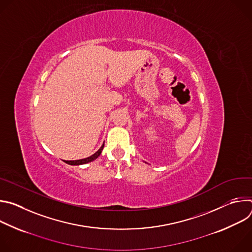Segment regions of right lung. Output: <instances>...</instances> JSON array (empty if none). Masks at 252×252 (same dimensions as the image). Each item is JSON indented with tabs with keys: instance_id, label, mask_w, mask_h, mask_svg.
<instances>
[{
	"instance_id": "add662e5",
	"label": "right lung",
	"mask_w": 252,
	"mask_h": 252,
	"mask_svg": "<svg viewBox=\"0 0 252 252\" xmlns=\"http://www.w3.org/2000/svg\"><path fill=\"white\" fill-rule=\"evenodd\" d=\"M103 146H104V145H102L96 153H94L93 156H91V157H89V158H83V159H78V160H64V162L67 163V164H70V165H81V164H86V163H88V162L94 161V160L96 159V158L99 157V155L101 154V152H102V150H103Z\"/></svg>"
}]
</instances>
